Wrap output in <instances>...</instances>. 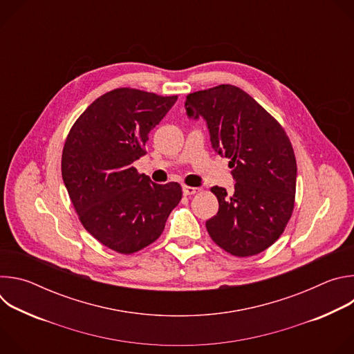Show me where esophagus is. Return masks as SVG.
Masks as SVG:
<instances>
[{"mask_svg": "<svg viewBox=\"0 0 354 354\" xmlns=\"http://www.w3.org/2000/svg\"><path fill=\"white\" fill-rule=\"evenodd\" d=\"M201 189L200 187H193V186H183V193L186 196H192V194H196L198 193Z\"/></svg>", "mask_w": 354, "mask_h": 354, "instance_id": "1", "label": "esophagus"}]
</instances>
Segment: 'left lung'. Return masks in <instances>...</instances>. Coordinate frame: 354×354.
<instances>
[{
    "mask_svg": "<svg viewBox=\"0 0 354 354\" xmlns=\"http://www.w3.org/2000/svg\"><path fill=\"white\" fill-rule=\"evenodd\" d=\"M190 118L203 116L218 154L230 158L234 193L213 186L218 212L206 221L212 239L246 258L272 246L286 230L295 200L297 164L281 124L235 85L221 84L186 96Z\"/></svg>",
    "mask_w": 354,
    "mask_h": 354,
    "instance_id": "obj_1",
    "label": "left lung"
}]
</instances>
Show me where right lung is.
<instances>
[{"instance_id": "add662e5", "label": "right lung", "mask_w": 354, "mask_h": 354, "mask_svg": "<svg viewBox=\"0 0 354 354\" xmlns=\"http://www.w3.org/2000/svg\"><path fill=\"white\" fill-rule=\"evenodd\" d=\"M176 99L116 88L95 99L66 138L62 175L71 203L84 228L118 254L157 241L182 198L178 182L153 183L133 167Z\"/></svg>"}]
</instances>
